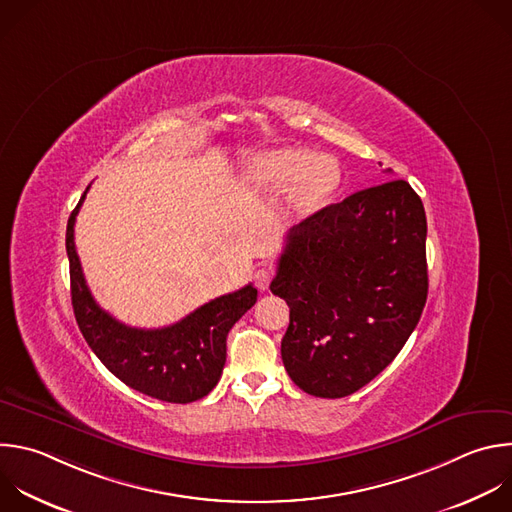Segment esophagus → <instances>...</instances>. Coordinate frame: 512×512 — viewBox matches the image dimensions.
Masks as SVG:
<instances>
[{
  "instance_id": "34e87169",
  "label": "esophagus",
  "mask_w": 512,
  "mask_h": 512,
  "mask_svg": "<svg viewBox=\"0 0 512 512\" xmlns=\"http://www.w3.org/2000/svg\"><path fill=\"white\" fill-rule=\"evenodd\" d=\"M253 279H255V285H257L261 291H265V289L269 287L271 279H273V271H271V269H267V267H261V269H257V271H255Z\"/></svg>"
}]
</instances>
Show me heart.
I'll list each match as a JSON object with an SVG mask.
<instances>
[{
    "instance_id": "heart-1",
    "label": "heart",
    "mask_w": 512,
    "mask_h": 512,
    "mask_svg": "<svg viewBox=\"0 0 512 512\" xmlns=\"http://www.w3.org/2000/svg\"><path fill=\"white\" fill-rule=\"evenodd\" d=\"M342 185V170L329 156H315L303 148H275L249 160L241 175L245 191L289 189L287 207L295 219L319 213Z\"/></svg>"
}]
</instances>
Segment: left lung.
Returning <instances> with one entry per match:
<instances>
[{"mask_svg":"<svg viewBox=\"0 0 512 512\" xmlns=\"http://www.w3.org/2000/svg\"><path fill=\"white\" fill-rule=\"evenodd\" d=\"M271 291L289 305L281 358L295 386L317 398L358 392L400 354L426 305L420 197L388 181L303 219Z\"/></svg>","mask_w":512,"mask_h":512,"instance_id":"left-lung-1","label":"left lung"}]
</instances>
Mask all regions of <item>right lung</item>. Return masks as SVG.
<instances>
[{
    "label": "right lung",
    "instance_id": "add662e5",
    "mask_svg": "<svg viewBox=\"0 0 512 512\" xmlns=\"http://www.w3.org/2000/svg\"><path fill=\"white\" fill-rule=\"evenodd\" d=\"M88 189L66 227L72 307L84 339L120 382L140 394L170 404H189L205 398L223 374L227 333L255 305L257 289L249 283L201 305L181 321L158 329L120 323L94 301L74 245L76 215Z\"/></svg>",
    "mask_w": 512,
    "mask_h": 512
}]
</instances>
